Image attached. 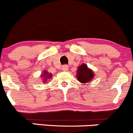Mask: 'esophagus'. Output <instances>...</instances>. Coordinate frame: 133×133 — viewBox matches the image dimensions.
Masks as SVG:
<instances>
[{
  "mask_svg": "<svg viewBox=\"0 0 133 133\" xmlns=\"http://www.w3.org/2000/svg\"><path fill=\"white\" fill-rule=\"evenodd\" d=\"M68 67L66 65H63V66H62V70H63L66 71V70H68Z\"/></svg>",
  "mask_w": 133,
  "mask_h": 133,
  "instance_id": "obj_1",
  "label": "esophagus"
}]
</instances>
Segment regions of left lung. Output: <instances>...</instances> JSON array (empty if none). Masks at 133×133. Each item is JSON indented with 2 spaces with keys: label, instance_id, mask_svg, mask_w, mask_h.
Returning a JSON list of instances; mask_svg holds the SVG:
<instances>
[{
  "label": "left lung",
  "instance_id": "1",
  "mask_svg": "<svg viewBox=\"0 0 133 133\" xmlns=\"http://www.w3.org/2000/svg\"><path fill=\"white\" fill-rule=\"evenodd\" d=\"M93 72L88 68L85 64L78 67L77 70V77L79 82L83 83H87L93 78Z\"/></svg>",
  "mask_w": 133,
  "mask_h": 133
}]
</instances>
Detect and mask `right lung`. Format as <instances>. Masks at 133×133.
I'll use <instances>...</instances> for the list:
<instances>
[{"label": "right lung", "instance_id": "obj_1", "mask_svg": "<svg viewBox=\"0 0 133 133\" xmlns=\"http://www.w3.org/2000/svg\"><path fill=\"white\" fill-rule=\"evenodd\" d=\"M41 77H43V79H44L43 80V81H46L47 79L50 78V77H52V74H48V72H46V71H44V74L42 75Z\"/></svg>", "mask_w": 133, "mask_h": 133}]
</instances>
